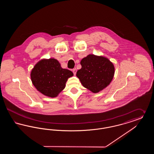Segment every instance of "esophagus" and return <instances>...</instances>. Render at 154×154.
Returning <instances> with one entry per match:
<instances>
[{"mask_svg":"<svg viewBox=\"0 0 154 154\" xmlns=\"http://www.w3.org/2000/svg\"><path fill=\"white\" fill-rule=\"evenodd\" d=\"M72 71H73V73L75 75V74L77 73V69L75 68V69H73L72 70Z\"/></svg>","mask_w":154,"mask_h":154,"instance_id":"1","label":"esophagus"}]
</instances>
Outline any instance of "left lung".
Segmentation results:
<instances>
[{
  "label": "left lung",
  "mask_w": 154,
  "mask_h": 154,
  "mask_svg": "<svg viewBox=\"0 0 154 154\" xmlns=\"http://www.w3.org/2000/svg\"><path fill=\"white\" fill-rule=\"evenodd\" d=\"M81 69L76 75L82 85L94 93H97L110 84L114 74V67L108 59L88 55L81 60Z\"/></svg>",
  "instance_id": "8db88e82"
}]
</instances>
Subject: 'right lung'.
Instances as JSON below:
<instances>
[{"instance_id":"add662e5","label":"right lung","mask_w":154,"mask_h":154,"mask_svg":"<svg viewBox=\"0 0 154 154\" xmlns=\"http://www.w3.org/2000/svg\"><path fill=\"white\" fill-rule=\"evenodd\" d=\"M73 75L69 70L61 67L57 59H43L32 69L30 77L33 84L43 95L57 96L66 85L68 78Z\"/></svg>"}]
</instances>
